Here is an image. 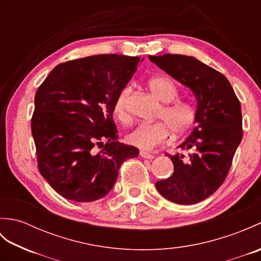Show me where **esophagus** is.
Returning a JSON list of instances; mask_svg holds the SVG:
<instances>
[{
  "mask_svg": "<svg viewBox=\"0 0 261 261\" xmlns=\"http://www.w3.org/2000/svg\"><path fill=\"white\" fill-rule=\"evenodd\" d=\"M140 156H141L142 158H146V159H152V158L154 157L153 154L149 153V152H147V151H140Z\"/></svg>",
  "mask_w": 261,
  "mask_h": 261,
  "instance_id": "1",
  "label": "esophagus"
}]
</instances>
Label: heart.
Here are the masks:
<instances>
[{"instance_id":"1","label":"heart","mask_w":261,"mask_h":261,"mask_svg":"<svg viewBox=\"0 0 261 261\" xmlns=\"http://www.w3.org/2000/svg\"><path fill=\"white\" fill-rule=\"evenodd\" d=\"M148 87L159 101L164 102L158 112V118L164 121L153 123H140L126 135L125 140L131 146L142 150H151L162 145L169 137L170 131L175 136H181L191 129L197 118V110L192 102L175 98L179 91L176 83L166 76H156L149 80ZM132 92L130 85L124 86L114 99L113 112L121 123H129L131 113L129 99Z\"/></svg>"}]
</instances>
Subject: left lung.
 I'll return each instance as SVG.
<instances>
[{"label": "left lung", "instance_id": "left-lung-1", "mask_svg": "<svg viewBox=\"0 0 261 261\" xmlns=\"http://www.w3.org/2000/svg\"><path fill=\"white\" fill-rule=\"evenodd\" d=\"M149 59L190 87L197 98V125L179 146L190 153H166L174 173L156 182L169 201L195 204L212 195L229 174L242 139L240 101L224 75L195 58L166 54Z\"/></svg>", "mask_w": 261, "mask_h": 261}]
</instances>
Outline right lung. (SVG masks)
Segmentation results:
<instances>
[{
    "label": "right lung",
    "mask_w": 261,
    "mask_h": 261,
    "mask_svg": "<svg viewBox=\"0 0 261 261\" xmlns=\"http://www.w3.org/2000/svg\"><path fill=\"white\" fill-rule=\"evenodd\" d=\"M139 59L95 55L69 60L39 86L31 119L38 168L63 197L75 202L104 197L122 163L139 154L136 147L116 140L112 118L114 99Z\"/></svg>",
    "instance_id": "add662e5"
}]
</instances>
